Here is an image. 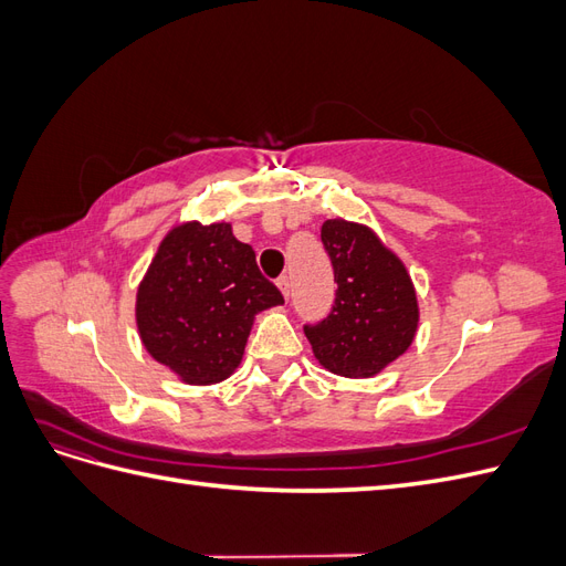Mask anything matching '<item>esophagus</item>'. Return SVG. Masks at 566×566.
I'll use <instances>...</instances> for the list:
<instances>
[{
  "label": "esophagus",
  "mask_w": 566,
  "mask_h": 566,
  "mask_svg": "<svg viewBox=\"0 0 566 566\" xmlns=\"http://www.w3.org/2000/svg\"><path fill=\"white\" fill-rule=\"evenodd\" d=\"M276 285H279V290L283 293V297H290V279H287V276H281V279L276 281Z\"/></svg>",
  "instance_id": "1"
}]
</instances>
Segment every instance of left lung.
Wrapping results in <instances>:
<instances>
[{
  "instance_id": "8db88e82",
  "label": "left lung",
  "mask_w": 566,
  "mask_h": 566,
  "mask_svg": "<svg viewBox=\"0 0 566 566\" xmlns=\"http://www.w3.org/2000/svg\"><path fill=\"white\" fill-rule=\"evenodd\" d=\"M321 241L337 293L328 318L304 325L316 361L342 378H373L413 345L420 306L406 264L370 227L328 219Z\"/></svg>"
}]
</instances>
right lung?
<instances>
[{"label": "right lung", "mask_w": 566, "mask_h": 566, "mask_svg": "<svg viewBox=\"0 0 566 566\" xmlns=\"http://www.w3.org/2000/svg\"><path fill=\"white\" fill-rule=\"evenodd\" d=\"M283 304L254 250L229 221H181L160 241L136 287L144 349L186 385H217L241 366L254 316Z\"/></svg>", "instance_id": "right-lung-1"}]
</instances>
